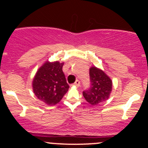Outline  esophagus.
Masks as SVG:
<instances>
[{
    "instance_id": "obj_1",
    "label": "esophagus",
    "mask_w": 148,
    "mask_h": 148,
    "mask_svg": "<svg viewBox=\"0 0 148 148\" xmlns=\"http://www.w3.org/2000/svg\"><path fill=\"white\" fill-rule=\"evenodd\" d=\"M74 85L76 86V87H79L80 86V81L79 80H76L75 81V83H74Z\"/></svg>"
}]
</instances>
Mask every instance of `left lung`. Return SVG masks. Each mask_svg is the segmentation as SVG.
<instances>
[{"label": "left lung", "instance_id": "8db88e82", "mask_svg": "<svg viewBox=\"0 0 148 148\" xmlns=\"http://www.w3.org/2000/svg\"><path fill=\"white\" fill-rule=\"evenodd\" d=\"M90 86L83 92L86 101L92 105H97L108 99L112 90V81L108 76L95 67L90 69Z\"/></svg>", "mask_w": 148, "mask_h": 148}]
</instances>
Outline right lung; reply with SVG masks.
<instances>
[{
  "instance_id": "right-lung-1",
  "label": "right lung",
  "mask_w": 148,
  "mask_h": 148,
  "mask_svg": "<svg viewBox=\"0 0 148 148\" xmlns=\"http://www.w3.org/2000/svg\"><path fill=\"white\" fill-rule=\"evenodd\" d=\"M63 64L58 61L47 62L38 69L33 79L35 96L48 105L58 103L69 88L62 72Z\"/></svg>"
}]
</instances>
